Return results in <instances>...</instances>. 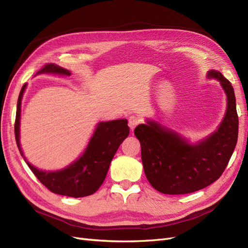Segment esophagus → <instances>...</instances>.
<instances>
[{
    "mask_svg": "<svg viewBox=\"0 0 248 248\" xmlns=\"http://www.w3.org/2000/svg\"><path fill=\"white\" fill-rule=\"evenodd\" d=\"M139 123H140V120H139V118L137 116H133L132 115V116L129 117V119H128V125H129L131 130H133L134 128H136L137 125Z\"/></svg>",
    "mask_w": 248,
    "mask_h": 248,
    "instance_id": "1",
    "label": "esophagus"
}]
</instances>
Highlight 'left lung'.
<instances>
[{
	"label": "left lung",
	"instance_id": "8db88e82",
	"mask_svg": "<svg viewBox=\"0 0 248 248\" xmlns=\"http://www.w3.org/2000/svg\"><path fill=\"white\" fill-rule=\"evenodd\" d=\"M208 74L220 81L228 97L226 117L212 136L193 146L155 122L134 129L146 177L162 193L185 194L205 188L222 175L234 152L239 128L234 89L219 71Z\"/></svg>",
	"mask_w": 248,
	"mask_h": 248
}]
</instances>
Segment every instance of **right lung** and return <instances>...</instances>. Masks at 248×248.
<instances>
[{"instance_id":"right-lung-1","label":"right lung","mask_w":248,"mask_h":248,"mask_svg":"<svg viewBox=\"0 0 248 248\" xmlns=\"http://www.w3.org/2000/svg\"><path fill=\"white\" fill-rule=\"evenodd\" d=\"M57 73L62 76H70V72L56 64H46L37 72ZM26 84L22 86L17 100L16 117L14 123L16 140L20 154L24 157L19 145V119L20 103L22 94L25 92ZM129 127L127 120L99 123L90 140L86 151L80 158L71 166L58 171H43L33 167L26 158V162L37 179L51 192L61 196L82 198L91 196L98 190L107 177L112 157L116 154L122 141L128 137Z\"/></svg>"}]
</instances>
